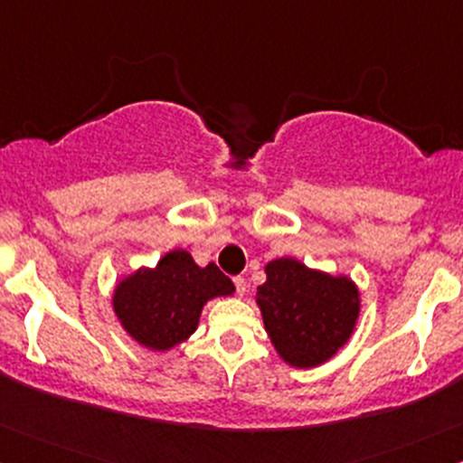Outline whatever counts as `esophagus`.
Listing matches in <instances>:
<instances>
[{
	"label": "esophagus",
	"instance_id": "1",
	"mask_svg": "<svg viewBox=\"0 0 463 463\" xmlns=\"http://www.w3.org/2000/svg\"><path fill=\"white\" fill-rule=\"evenodd\" d=\"M232 283H235L237 294H240V297H243V294H246V279H243V277H235V279H232Z\"/></svg>",
	"mask_w": 463,
	"mask_h": 463
}]
</instances>
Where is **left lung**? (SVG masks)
Instances as JSON below:
<instances>
[{
  "mask_svg": "<svg viewBox=\"0 0 463 463\" xmlns=\"http://www.w3.org/2000/svg\"><path fill=\"white\" fill-rule=\"evenodd\" d=\"M257 306L283 363L312 369L327 363L352 338L360 314V292L349 277L312 270L298 259H274Z\"/></svg>",
  "mask_w": 463,
  "mask_h": 463,
  "instance_id": "8db88e82",
  "label": "left lung"
}]
</instances>
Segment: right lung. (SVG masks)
Returning <instances> with one entry per match:
<instances>
[{
	"instance_id": "1",
	"label": "right lung",
	"mask_w": 463,
	"mask_h": 463,
	"mask_svg": "<svg viewBox=\"0 0 463 463\" xmlns=\"http://www.w3.org/2000/svg\"><path fill=\"white\" fill-rule=\"evenodd\" d=\"M231 279L215 263L200 268L186 250H171L156 268H140L114 289V314L136 343L169 352L197 329L211 298L231 297Z\"/></svg>"
}]
</instances>
